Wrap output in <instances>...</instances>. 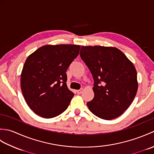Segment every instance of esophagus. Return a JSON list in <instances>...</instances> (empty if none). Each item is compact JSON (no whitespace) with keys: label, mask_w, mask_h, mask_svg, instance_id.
I'll list each match as a JSON object with an SVG mask.
<instances>
[{"label":"esophagus","mask_w":154,"mask_h":154,"mask_svg":"<svg viewBox=\"0 0 154 154\" xmlns=\"http://www.w3.org/2000/svg\"><path fill=\"white\" fill-rule=\"evenodd\" d=\"M83 89H79V90H77V93L80 94H81V93H83Z\"/></svg>","instance_id":"1"}]
</instances>
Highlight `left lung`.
Returning <instances> with one entry per match:
<instances>
[{
  "label": "left lung",
  "instance_id": "8db88e82",
  "mask_svg": "<svg viewBox=\"0 0 154 154\" xmlns=\"http://www.w3.org/2000/svg\"><path fill=\"white\" fill-rule=\"evenodd\" d=\"M80 55L94 79V96L87 103L89 110L104 120L120 116L133 102L138 91L134 65L114 47L81 46Z\"/></svg>",
  "mask_w": 154,
  "mask_h": 154
}]
</instances>
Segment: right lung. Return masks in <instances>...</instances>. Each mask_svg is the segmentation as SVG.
<instances>
[{"label":"right lung","mask_w":154,"mask_h":154,"mask_svg":"<svg viewBox=\"0 0 154 154\" xmlns=\"http://www.w3.org/2000/svg\"><path fill=\"white\" fill-rule=\"evenodd\" d=\"M81 45H45L30 54L21 73V90L30 109L50 119L67 109L74 93L67 88L66 71Z\"/></svg>","instance_id":"right-lung-1"}]
</instances>
